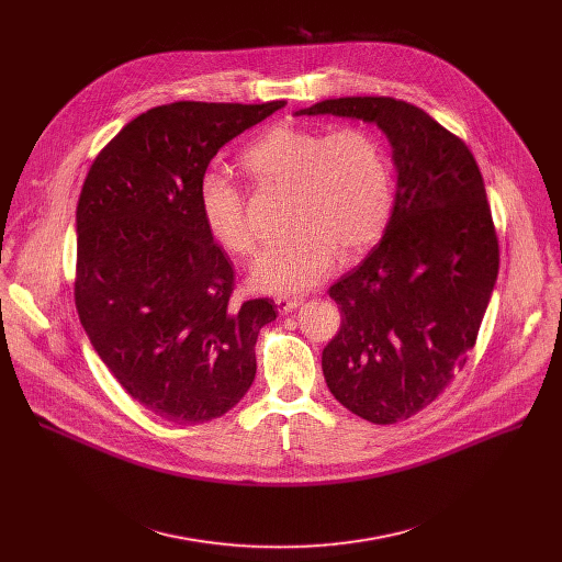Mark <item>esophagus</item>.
Here are the masks:
<instances>
[{"label":"esophagus","instance_id":"obj_1","mask_svg":"<svg viewBox=\"0 0 562 562\" xmlns=\"http://www.w3.org/2000/svg\"><path fill=\"white\" fill-rule=\"evenodd\" d=\"M276 304H278V311L280 313H289L293 308H297L302 304V297L293 295V297H276Z\"/></svg>","mask_w":562,"mask_h":562}]
</instances>
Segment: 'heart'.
Returning <instances> with one entry per match:
<instances>
[{"instance_id":"obj_1","label":"heart","mask_w":562,"mask_h":562,"mask_svg":"<svg viewBox=\"0 0 562 562\" xmlns=\"http://www.w3.org/2000/svg\"><path fill=\"white\" fill-rule=\"evenodd\" d=\"M239 165L258 184L291 189L293 235L254 262L258 291H306L331 273L338 254L356 258L369 251L389 226L393 171L384 144L369 128L273 126L239 155ZM198 204L215 245L233 256L256 251L245 193L226 176L206 171L198 182Z\"/></svg>"}]
</instances>
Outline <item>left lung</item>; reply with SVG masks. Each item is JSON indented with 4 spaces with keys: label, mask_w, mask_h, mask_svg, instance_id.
<instances>
[{
    "label": "left lung",
    "mask_w": 562,
    "mask_h": 562,
    "mask_svg": "<svg viewBox=\"0 0 562 562\" xmlns=\"http://www.w3.org/2000/svg\"><path fill=\"white\" fill-rule=\"evenodd\" d=\"M295 115L373 122L391 144L393 213L375 249L329 289L342 325L323 373L356 416L407 420L464 367L498 278L483 176L460 137L403 100L338 98Z\"/></svg>",
    "instance_id": "8db88e82"
}]
</instances>
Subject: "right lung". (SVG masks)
<instances>
[{"mask_svg":"<svg viewBox=\"0 0 562 562\" xmlns=\"http://www.w3.org/2000/svg\"><path fill=\"white\" fill-rule=\"evenodd\" d=\"M286 102H173L131 120L95 157L77 202L75 306L93 349L150 414L224 416L256 378L269 297L237 304L198 182L215 153Z\"/></svg>","mask_w":562,"mask_h":562,"instance_id":"add662e5","label":"right lung"}]
</instances>
